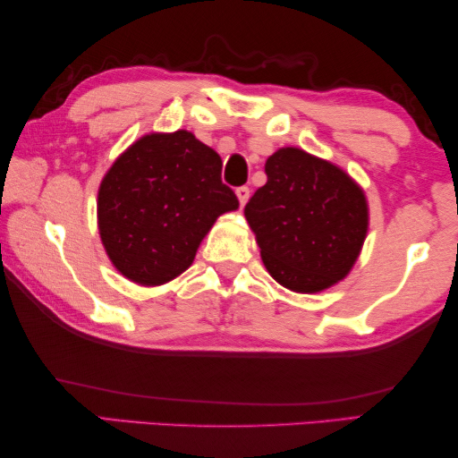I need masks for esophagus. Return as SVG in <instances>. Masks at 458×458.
I'll use <instances>...</instances> for the list:
<instances>
[{"mask_svg": "<svg viewBox=\"0 0 458 458\" xmlns=\"http://www.w3.org/2000/svg\"><path fill=\"white\" fill-rule=\"evenodd\" d=\"M235 194H237V199H239V205H245L247 202V199H250V189H247V186H239V189L235 191Z\"/></svg>", "mask_w": 458, "mask_h": 458, "instance_id": "34e87169", "label": "esophagus"}]
</instances>
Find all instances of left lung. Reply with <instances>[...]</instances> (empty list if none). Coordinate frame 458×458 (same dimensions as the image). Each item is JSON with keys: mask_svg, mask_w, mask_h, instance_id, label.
<instances>
[{"mask_svg": "<svg viewBox=\"0 0 458 458\" xmlns=\"http://www.w3.org/2000/svg\"><path fill=\"white\" fill-rule=\"evenodd\" d=\"M266 174L243 213L269 276L300 294L331 288L351 272L369 227L361 186L300 148L274 152Z\"/></svg>", "mask_w": 458, "mask_h": 458, "instance_id": "left-lung-1", "label": "left lung"}]
</instances>
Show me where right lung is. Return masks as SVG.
Instances as JSON below:
<instances>
[{
    "instance_id": "add662e5",
    "label": "right lung",
    "mask_w": 458,
    "mask_h": 458,
    "mask_svg": "<svg viewBox=\"0 0 458 458\" xmlns=\"http://www.w3.org/2000/svg\"><path fill=\"white\" fill-rule=\"evenodd\" d=\"M221 156L191 131L148 133L107 170L97 199L111 264L140 286H160L189 267L216 216L235 211Z\"/></svg>"
}]
</instances>
